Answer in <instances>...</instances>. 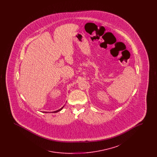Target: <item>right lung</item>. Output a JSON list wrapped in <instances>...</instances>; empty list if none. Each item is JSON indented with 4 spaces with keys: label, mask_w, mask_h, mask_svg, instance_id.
<instances>
[{
    "label": "right lung",
    "mask_w": 157,
    "mask_h": 157,
    "mask_svg": "<svg viewBox=\"0 0 157 157\" xmlns=\"http://www.w3.org/2000/svg\"><path fill=\"white\" fill-rule=\"evenodd\" d=\"M65 106H63L62 108H61L60 109H58V110H57V111H53V112H52V113H56V112H59V111H60L63 108V107H64ZM44 112V113H48V112Z\"/></svg>",
    "instance_id": "add662e5"
}]
</instances>
